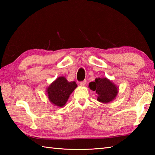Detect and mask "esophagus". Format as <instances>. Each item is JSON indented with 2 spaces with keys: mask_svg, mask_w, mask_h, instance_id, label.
I'll list each match as a JSON object with an SVG mask.
<instances>
[{
  "mask_svg": "<svg viewBox=\"0 0 155 155\" xmlns=\"http://www.w3.org/2000/svg\"><path fill=\"white\" fill-rule=\"evenodd\" d=\"M79 84H80L81 86H84V85L87 84V81L86 80H84L83 81H81L80 83H79Z\"/></svg>",
  "mask_w": 155,
  "mask_h": 155,
  "instance_id": "34e87169",
  "label": "esophagus"
}]
</instances>
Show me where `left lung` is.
Listing matches in <instances>:
<instances>
[{"mask_svg":"<svg viewBox=\"0 0 155 155\" xmlns=\"http://www.w3.org/2000/svg\"><path fill=\"white\" fill-rule=\"evenodd\" d=\"M92 91H96L98 94L97 101L107 103L113 101L118 93V88L114 83L107 78H97L94 82L88 84Z\"/></svg>","mask_w":155,"mask_h":155,"instance_id":"8db88e82","label":"left lung"}]
</instances>
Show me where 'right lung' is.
Wrapping results in <instances>:
<instances>
[{
	"instance_id": "add662e5",
	"label": "right lung",
	"mask_w": 155,
	"mask_h": 155,
	"mask_svg": "<svg viewBox=\"0 0 155 155\" xmlns=\"http://www.w3.org/2000/svg\"><path fill=\"white\" fill-rule=\"evenodd\" d=\"M77 87L74 81L68 82L63 77H58L47 88L49 101L56 106L63 107Z\"/></svg>"
}]
</instances>
